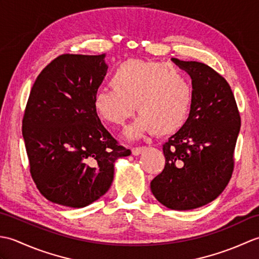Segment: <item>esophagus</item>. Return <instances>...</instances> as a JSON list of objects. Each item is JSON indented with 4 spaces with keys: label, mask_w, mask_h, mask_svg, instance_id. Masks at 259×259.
<instances>
[{
    "label": "esophagus",
    "mask_w": 259,
    "mask_h": 259,
    "mask_svg": "<svg viewBox=\"0 0 259 259\" xmlns=\"http://www.w3.org/2000/svg\"><path fill=\"white\" fill-rule=\"evenodd\" d=\"M144 150H145L144 147H136V148H133V149H131V152H133L134 156H139Z\"/></svg>",
    "instance_id": "1"
}]
</instances>
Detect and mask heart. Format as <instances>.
<instances>
[{
  "instance_id": "1",
  "label": "heart",
  "mask_w": 259,
  "mask_h": 259,
  "mask_svg": "<svg viewBox=\"0 0 259 259\" xmlns=\"http://www.w3.org/2000/svg\"><path fill=\"white\" fill-rule=\"evenodd\" d=\"M110 87L95 92L93 111L104 122L123 124L135 110L139 113L125 129L126 138L146 133L169 136L188 120L192 88L187 76L172 65L151 60L129 59L114 69Z\"/></svg>"
}]
</instances>
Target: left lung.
Returning <instances> with one entry per match:
<instances>
[{"instance_id":"obj_1","label":"left lung","mask_w":259,"mask_h":259,"mask_svg":"<svg viewBox=\"0 0 259 259\" xmlns=\"http://www.w3.org/2000/svg\"><path fill=\"white\" fill-rule=\"evenodd\" d=\"M171 60L190 75L192 104L185 125L163 145L166 164L150 188L164 207L190 210L216 199L229 183L240 117L221 74L200 62Z\"/></svg>"}]
</instances>
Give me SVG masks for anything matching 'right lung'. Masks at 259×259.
Segmentation results:
<instances>
[{
	"instance_id": "right-lung-1",
	"label": "right lung",
	"mask_w": 259,
	"mask_h": 259,
	"mask_svg": "<svg viewBox=\"0 0 259 259\" xmlns=\"http://www.w3.org/2000/svg\"><path fill=\"white\" fill-rule=\"evenodd\" d=\"M101 56L63 54L33 84L22 135L33 180L48 200L83 208L109 190L114 162L131 155L101 124L92 97L107 74Z\"/></svg>"
}]
</instances>
